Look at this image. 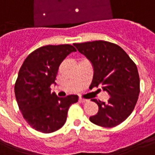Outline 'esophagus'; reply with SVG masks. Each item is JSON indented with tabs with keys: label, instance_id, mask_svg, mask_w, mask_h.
I'll list each match as a JSON object with an SVG mask.
<instances>
[{
	"label": "esophagus",
	"instance_id": "34e87169",
	"mask_svg": "<svg viewBox=\"0 0 155 155\" xmlns=\"http://www.w3.org/2000/svg\"><path fill=\"white\" fill-rule=\"evenodd\" d=\"M79 101H80V102H81V103H85V102L88 101V100L84 99V98H81V97L79 99Z\"/></svg>",
	"mask_w": 155,
	"mask_h": 155
}]
</instances>
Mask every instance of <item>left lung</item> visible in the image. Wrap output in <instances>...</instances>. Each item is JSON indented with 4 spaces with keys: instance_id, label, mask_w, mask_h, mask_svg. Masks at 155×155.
I'll return each mask as SVG.
<instances>
[{
    "instance_id": "1",
    "label": "left lung",
    "mask_w": 155,
    "mask_h": 155,
    "mask_svg": "<svg viewBox=\"0 0 155 155\" xmlns=\"http://www.w3.org/2000/svg\"><path fill=\"white\" fill-rule=\"evenodd\" d=\"M93 67V87L102 86L110 97L107 102L93 99L99 106L89 120L102 127L111 128L123 122L131 114L140 92L137 66L118 45L106 41L75 43Z\"/></svg>"
}]
</instances>
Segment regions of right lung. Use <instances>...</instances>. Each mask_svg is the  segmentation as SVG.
<instances>
[{"label":"right lung","mask_w":155,"mask_h":155,"mask_svg":"<svg viewBox=\"0 0 155 155\" xmlns=\"http://www.w3.org/2000/svg\"><path fill=\"white\" fill-rule=\"evenodd\" d=\"M74 51L71 45L44 46L30 53L21 67L14 86L16 100L23 117L37 131L50 134L60 129L69 107L78 101L77 95L58 97L51 92L60 63Z\"/></svg>","instance_id":"1"}]
</instances>
